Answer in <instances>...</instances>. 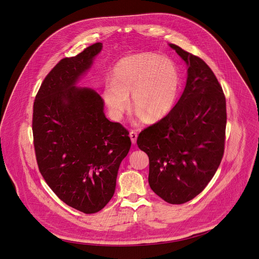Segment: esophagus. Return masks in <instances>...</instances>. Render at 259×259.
<instances>
[{"mask_svg":"<svg viewBox=\"0 0 259 259\" xmlns=\"http://www.w3.org/2000/svg\"><path fill=\"white\" fill-rule=\"evenodd\" d=\"M130 138H131V141H132V143L135 145L136 143H137V139H138V134L136 133V132H134V131H132L131 133H130Z\"/></svg>","mask_w":259,"mask_h":259,"instance_id":"1","label":"esophagus"}]
</instances>
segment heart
Segmentation results:
<instances>
[{
  "label": "heart",
  "mask_w": 259,
  "mask_h": 259,
  "mask_svg": "<svg viewBox=\"0 0 259 259\" xmlns=\"http://www.w3.org/2000/svg\"><path fill=\"white\" fill-rule=\"evenodd\" d=\"M180 88L181 74L174 61L154 53H141L115 64L102 97L116 119L128 110L132 96L135 111L148 122H155L172 110Z\"/></svg>",
  "instance_id": "b5f03b06"
}]
</instances>
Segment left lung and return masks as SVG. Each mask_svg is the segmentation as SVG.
I'll use <instances>...</instances> for the list:
<instances>
[{
	"label": "left lung",
	"instance_id": "1",
	"mask_svg": "<svg viewBox=\"0 0 259 259\" xmlns=\"http://www.w3.org/2000/svg\"><path fill=\"white\" fill-rule=\"evenodd\" d=\"M169 47L187 65L185 91L166 116L139 135L137 144L149 158L150 188L164 201L182 204L205 188L221 164L226 103L217 76L200 58Z\"/></svg>",
	"mask_w": 259,
	"mask_h": 259
}]
</instances>
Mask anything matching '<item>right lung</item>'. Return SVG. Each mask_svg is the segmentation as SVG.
Listing matches in <instances>:
<instances>
[{"label": "right lung", "mask_w": 259, "mask_h": 259, "mask_svg": "<svg viewBox=\"0 0 259 259\" xmlns=\"http://www.w3.org/2000/svg\"><path fill=\"white\" fill-rule=\"evenodd\" d=\"M102 49L97 42L61 60L45 77L33 111L42 178L61 200L87 214L111 200L119 164L132 145L128 132L106 117L101 96L76 85Z\"/></svg>", "instance_id": "1"}]
</instances>
